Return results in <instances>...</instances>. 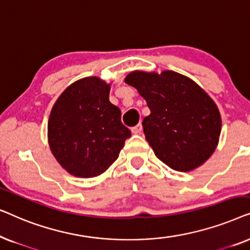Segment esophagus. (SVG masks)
Masks as SVG:
<instances>
[{"instance_id": "esophagus-1", "label": "esophagus", "mask_w": 250, "mask_h": 250, "mask_svg": "<svg viewBox=\"0 0 250 250\" xmlns=\"http://www.w3.org/2000/svg\"><path fill=\"white\" fill-rule=\"evenodd\" d=\"M141 132H142V125L141 124H138L132 128L133 134H141Z\"/></svg>"}]
</instances>
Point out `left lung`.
<instances>
[{
    "label": "left lung",
    "instance_id": "obj_1",
    "mask_svg": "<svg viewBox=\"0 0 250 250\" xmlns=\"http://www.w3.org/2000/svg\"><path fill=\"white\" fill-rule=\"evenodd\" d=\"M125 83L138 90L150 109L142 125L157 158L174 170L190 172L213 155L220 140L221 114L196 82L172 70H134Z\"/></svg>",
    "mask_w": 250,
    "mask_h": 250
}]
</instances>
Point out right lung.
Here are the masks:
<instances>
[{"label": "right lung", "instance_id": "1", "mask_svg": "<svg viewBox=\"0 0 250 250\" xmlns=\"http://www.w3.org/2000/svg\"><path fill=\"white\" fill-rule=\"evenodd\" d=\"M110 84L84 77L57 99L47 123L51 151L76 177L104 173L118 158L131 131L122 124L121 109L109 101Z\"/></svg>", "mask_w": 250, "mask_h": 250}]
</instances>
